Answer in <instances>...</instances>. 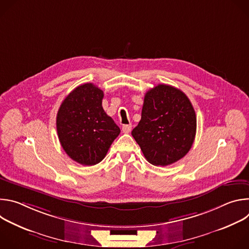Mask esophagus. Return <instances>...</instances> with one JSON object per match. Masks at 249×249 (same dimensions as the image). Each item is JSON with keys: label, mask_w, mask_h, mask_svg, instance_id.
<instances>
[{"label": "esophagus", "mask_w": 249, "mask_h": 249, "mask_svg": "<svg viewBox=\"0 0 249 249\" xmlns=\"http://www.w3.org/2000/svg\"><path fill=\"white\" fill-rule=\"evenodd\" d=\"M131 130H132V124H127V125H123V126H122V131H123V133H125V134L130 133Z\"/></svg>", "instance_id": "obj_1"}]
</instances>
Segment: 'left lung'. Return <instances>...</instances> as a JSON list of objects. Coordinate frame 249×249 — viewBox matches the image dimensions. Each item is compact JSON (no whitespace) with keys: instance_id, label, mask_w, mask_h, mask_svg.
Segmentation results:
<instances>
[{"instance_id":"obj_1","label":"left lung","mask_w":249,"mask_h":249,"mask_svg":"<svg viewBox=\"0 0 249 249\" xmlns=\"http://www.w3.org/2000/svg\"><path fill=\"white\" fill-rule=\"evenodd\" d=\"M196 114L184 92L168 85L147 91L141 120L132 131L146 160L165 166L182 159L196 135Z\"/></svg>"}]
</instances>
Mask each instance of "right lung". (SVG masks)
Here are the masks:
<instances>
[{
  "mask_svg": "<svg viewBox=\"0 0 249 249\" xmlns=\"http://www.w3.org/2000/svg\"><path fill=\"white\" fill-rule=\"evenodd\" d=\"M103 95L91 83L81 85L67 95L57 113L61 146L83 165L100 162L120 134L119 127L102 108Z\"/></svg>",
  "mask_w": 249,
  "mask_h": 249,
  "instance_id": "add662e5",
  "label": "right lung"
}]
</instances>
